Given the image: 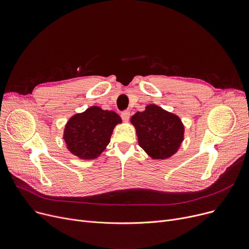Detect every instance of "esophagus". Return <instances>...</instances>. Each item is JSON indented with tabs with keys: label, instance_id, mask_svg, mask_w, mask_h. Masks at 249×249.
<instances>
[{
	"label": "esophagus",
	"instance_id": "34e87169",
	"mask_svg": "<svg viewBox=\"0 0 249 249\" xmlns=\"http://www.w3.org/2000/svg\"><path fill=\"white\" fill-rule=\"evenodd\" d=\"M121 118L124 122H128L130 119V112L129 111H123L121 113Z\"/></svg>",
	"mask_w": 249,
	"mask_h": 249
}]
</instances>
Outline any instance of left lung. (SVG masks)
Here are the masks:
<instances>
[{"mask_svg":"<svg viewBox=\"0 0 249 249\" xmlns=\"http://www.w3.org/2000/svg\"><path fill=\"white\" fill-rule=\"evenodd\" d=\"M141 148L154 160L174 155L184 140L185 128L179 118L156 105H148L145 111L131 117Z\"/></svg>","mask_w":249,"mask_h":249,"instance_id":"8db88e82","label":"left lung"}]
</instances>
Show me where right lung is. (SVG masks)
I'll return each mask as SVG.
<instances>
[{
    "instance_id": "add662e5",
    "label": "right lung",
    "mask_w": 249,
    "mask_h": 249,
    "mask_svg": "<svg viewBox=\"0 0 249 249\" xmlns=\"http://www.w3.org/2000/svg\"><path fill=\"white\" fill-rule=\"evenodd\" d=\"M114 111L93 106L75 114L65 125L63 139L69 150L82 160H94L109 144L114 127L121 123Z\"/></svg>"
}]
</instances>
